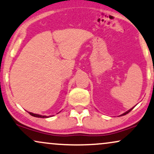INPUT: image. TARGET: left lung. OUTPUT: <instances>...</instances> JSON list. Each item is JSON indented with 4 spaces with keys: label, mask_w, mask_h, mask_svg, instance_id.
Instances as JSON below:
<instances>
[{
    "label": "left lung",
    "mask_w": 154,
    "mask_h": 154,
    "mask_svg": "<svg viewBox=\"0 0 154 154\" xmlns=\"http://www.w3.org/2000/svg\"><path fill=\"white\" fill-rule=\"evenodd\" d=\"M134 107H132V108L130 109H129L128 111H127V112H125V113H124V114H122V115H127V114H128V113L129 112H130V111L131 110V109H132L134 108ZM122 115H120V116H122Z\"/></svg>",
    "instance_id": "1"
}]
</instances>
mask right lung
Instances as JSON below:
<instances>
[{
	"label": "right lung",
	"instance_id": "right-lung-1",
	"mask_svg": "<svg viewBox=\"0 0 154 154\" xmlns=\"http://www.w3.org/2000/svg\"><path fill=\"white\" fill-rule=\"evenodd\" d=\"M29 115H32V116L33 117H39V118H47V116H44V115H37V114H34V113H32V112H29Z\"/></svg>",
	"mask_w": 154,
	"mask_h": 154
}]
</instances>
